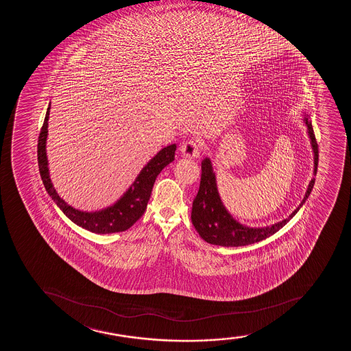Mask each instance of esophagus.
Listing matches in <instances>:
<instances>
[{"label": "esophagus", "mask_w": 351, "mask_h": 351, "mask_svg": "<svg viewBox=\"0 0 351 351\" xmlns=\"http://www.w3.org/2000/svg\"><path fill=\"white\" fill-rule=\"evenodd\" d=\"M202 149V144L197 139H189L182 143L180 151L185 157L197 158L200 156V151Z\"/></svg>", "instance_id": "esophagus-1"}]
</instances>
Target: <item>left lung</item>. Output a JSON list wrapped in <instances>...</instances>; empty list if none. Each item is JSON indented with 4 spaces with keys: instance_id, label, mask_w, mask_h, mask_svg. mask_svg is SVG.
<instances>
[{
    "instance_id": "obj_1",
    "label": "left lung",
    "mask_w": 351,
    "mask_h": 351,
    "mask_svg": "<svg viewBox=\"0 0 351 351\" xmlns=\"http://www.w3.org/2000/svg\"><path fill=\"white\" fill-rule=\"evenodd\" d=\"M308 133L311 139V146L314 149V173L317 172L319 165V145L315 137L314 130L311 121L308 118L304 119ZM315 178L308 186L306 197H303L301 205L290 214L288 219L283 221L278 222L270 227L265 228H250L246 226H242L238 221H235L230 214L226 210L222 205L220 197H219L217 182H215V174L212 169V164L208 158H205L202 161V179L197 194L194 197L193 205H192V223L194 228L197 230L199 235L206 242L210 245L223 247H239L252 245L255 242L262 241L265 239L269 238L270 235L276 233L289 221L290 219L298 213V210L302 207L309 197L313 187H314Z\"/></svg>"
}]
</instances>
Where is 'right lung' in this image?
Returning <instances> with one entry per match:
<instances>
[{
    "label": "right lung",
    "mask_w": 351,
    "mask_h": 351,
    "mask_svg": "<svg viewBox=\"0 0 351 351\" xmlns=\"http://www.w3.org/2000/svg\"><path fill=\"white\" fill-rule=\"evenodd\" d=\"M49 105L47 113H45V121L40 129L38 136V144H37V160H38V169H40V178L45 184V190L49 195L53 197V202L63 210V213L68 217L71 221L76 225L81 226L85 230H90L93 233L110 234L124 232L129 230L130 227L141 218L146 210V206L149 202L152 187L158 174L166 165H169L171 161L174 160V152L177 149V145L166 146L161 149L147 165L141 169L138 174L136 180L133 182L125 194L118 200L116 204L110 206L108 208L98 210V212H82L75 210L71 206L62 199L56 191L53 189L50 177H49L48 160L45 154V141L48 134V118Z\"/></svg>",
    "instance_id": "add662e5"
}]
</instances>
